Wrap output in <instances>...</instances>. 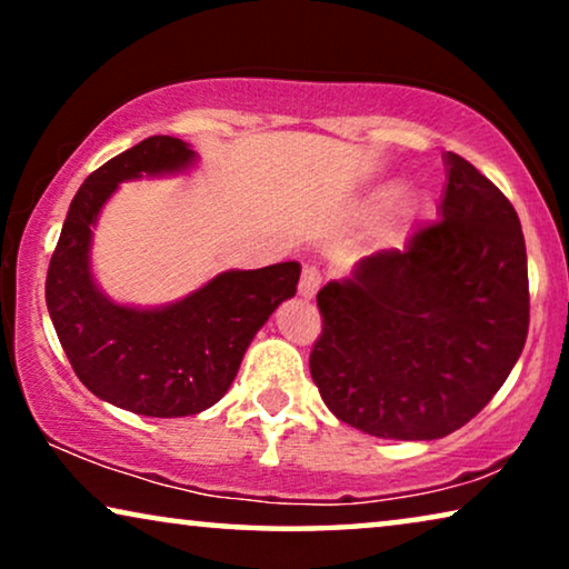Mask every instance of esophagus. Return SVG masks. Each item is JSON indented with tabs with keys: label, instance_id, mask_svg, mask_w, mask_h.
<instances>
[{
	"label": "esophagus",
	"instance_id": "esophagus-1",
	"mask_svg": "<svg viewBox=\"0 0 569 569\" xmlns=\"http://www.w3.org/2000/svg\"><path fill=\"white\" fill-rule=\"evenodd\" d=\"M318 287H321V271L313 269V267L302 269V277H300V284H298L300 298L313 300L316 292H318Z\"/></svg>",
	"mask_w": 569,
	"mask_h": 569
}]
</instances>
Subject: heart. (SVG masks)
Returning a JSON list of instances; mask_svg holds the SVG:
<instances>
[{"instance_id": "1", "label": "heart", "mask_w": 569, "mask_h": 569, "mask_svg": "<svg viewBox=\"0 0 569 569\" xmlns=\"http://www.w3.org/2000/svg\"><path fill=\"white\" fill-rule=\"evenodd\" d=\"M401 191H403L401 181H396V178H388V181L378 183L376 189H372V193H370V204L376 207V209H386V207H391L393 201L401 197Z\"/></svg>"}]
</instances>
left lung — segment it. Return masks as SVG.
<instances>
[{"mask_svg":"<svg viewBox=\"0 0 569 569\" xmlns=\"http://www.w3.org/2000/svg\"><path fill=\"white\" fill-rule=\"evenodd\" d=\"M438 222L318 292L310 376L331 415L386 440H438L500 391L528 333L516 209L469 160L442 154Z\"/></svg>","mask_w":569,"mask_h":569,"instance_id":"obj_1","label":"left lung"}]
</instances>
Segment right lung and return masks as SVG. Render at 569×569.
Here are the masks:
<instances>
[{
  "mask_svg": "<svg viewBox=\"0 0 569 569\" xmlns=\"http://www.w3.org/2000/svg\"><path fill=\"white\" fill-rule=\"evenodd\" d=\"M199 154L150 137L88 176L69 204L46 277V306L77 378L98 399L142 417H191L228 393L248 345L295 298L298 261L230 269L166 306L108 298L92 271L98 217L123 181L183 176Z\"/></svg>",
  "mask_w": 569,
  "mask_h": 569,
  "instance_id": "1",
  "label": "right lung"
}]
</instances>
